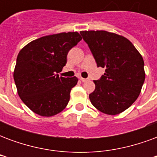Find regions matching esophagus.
<instances>
[{"mask_svg": "<svg viewBox=\"0 0 157 157\" xmlns=\"http://www.w3.org/2000/svg\"><path fill=\"white\" fill-rule=\"evenodd\" d=\"M80 79H81V81H82V82H86L89 81V79H87V78H82V77H81Z\"/></svg>", "mask_w": 157, "mask_h": 157, "instance_id": "1", "label": "esophagus"}]
</instances>
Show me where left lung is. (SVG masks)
Listing matches in <instances>:
<instances>
[{
	"mask_svg": "<svg viewBox=\"0 0 157 157\" xmlns=\"http://www.w3.org/2000/svg\"><path fill=\"white\" fill-rule=\"evenodd\" d=\"M98 67L104 75L94 81L90 101L100 112L116 115L128 109L138 98L145 73L141 55L124 37L103 30L81 31Z\"/></svg>",
	"mask_w": 157,
	"mask_h": 157,
	"instance_id": "obj_1",
	"label": "left lung"
}]
</instances>
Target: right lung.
<instances>
[{
    "label": "right lung",
    "mask_w": 157,
    "mask_h": 157,
    "mask_svg": "<svg viewBox=\"0 0 157 157\" xmlns=\"http://www.w3.org/2000/svg\"><path fill=\"white\" fill-rule=\"evenodd\" d=\"M81 40L77 32L60 33L35 39L20 50L13 77L20 98L33 113L51 117L67 106L78 79L57 73L66 64L70 49Z\"/></svg>",
    "instance_id": "add662e5"
}]
</instances>
